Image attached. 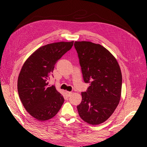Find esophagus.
Returning <instances> with one entry per match:
<instances>
[{
    "mask_svg": "<svg viewBox=\"0 0 147 147\" xmlns=\"http://www.w3.org/2000/svg\"><path fill=\"white\" fill-rule=\"evenodd\" d=\"M65 93H66V96H67V97H69V96H70L72 94L71 92H69V91H66Z\"/></svg>",
    "mask_w": 147,
    "mask_h": 147,
    "instance_id": "obj_1",
    "label": "esophagus"
}]
</instances>
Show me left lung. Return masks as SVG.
Segmentation results:
<instances>
[{"mask_svg":"<svg viewBox=\"0 0 147 147\" xmlns=\"http://www.w3.org/2000/svg\"><path fill=\"white\" fill-rule=\"evenodd\" d=\"M84 80L90 86L81 93L77 106L81 119L92 125L105 122L112 115L121 95L122 74L117 61L100 44L75 41Z\"/></svg>","mask_w":147,"mask_h":147,"instance_id":"obj_1","label":"left lung"}]
</instances>
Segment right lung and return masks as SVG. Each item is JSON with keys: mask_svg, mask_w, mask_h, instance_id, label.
Here are the masks:
<instances>
[{"mask_svg": "<svg viewBox=\"0 0 147 147\" xmlns=\"http://www.w3.org/2000/svg\"><path fill=\"white\" fill-rule=\"evenodd\" d=\"M74 41L42 46L24 62L19 74L17 89L24 108L40 121L55 116L63 104V96L54 86H48L54 65L73 45Z\"/></svg>", "mask_w": 147, "mask_h": 147, "instance_id": "obj_1", "label": "right lung"}]
</instances>
